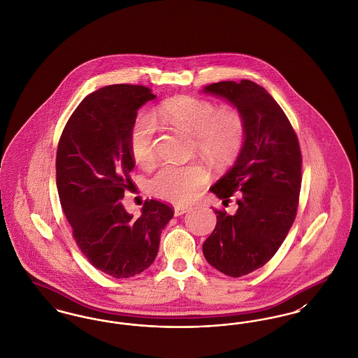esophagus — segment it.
Instances as JSON below:
<instances>
[{
    "label": "esophagus",
    "instance_id": "esophagus-1",
    "mask_svg": "<svg viewBox=\"0 0 358 358\" xmlns=\"http://www.w3.org/2000/svg\"><path fill=\"white\" fill-rule=\"evenodd\" d=\"M190 209H192V208L187 206V205H176V206H174V215H176V216H181V215L189 212Z\"/></svg>",
    "mask_w": 358,
    "mask_h": 358
}]
</instances>
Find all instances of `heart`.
<instances>
[{"label": "heart", "instance_id": "obj_1", "mask_svg": "<svg viewBox=\"0 0 358 358\" xmlns=\"http://www.w3.org/2000/svg\"><path fill=\"white\" fill-rule=\"evenodd\" d=\"M157 120L165 126L193 136L197 152L212 162H227L238 155L245 134V124L236 107L224 106L193 96H177L164 103ZM130 152L142 168L155 159V123L141 115L130 131ZM209 180L201 164L164 165L155 173L150 187L154 194L173 203H185Z\"/></svg>", "mask_w": 358, "mask_h": 358}]
</instances>
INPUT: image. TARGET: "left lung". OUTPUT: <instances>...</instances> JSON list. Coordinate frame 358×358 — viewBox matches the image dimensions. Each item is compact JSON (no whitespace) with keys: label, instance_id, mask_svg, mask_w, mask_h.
Instances as JSON below:
<instances>
[{"label":"left lung","instance_id":"left-lung-1","mask_svg":"<svg viewBox=\"0 0 358 358\" xmlns=\"http://www.w3.org/2000/svg\"><path fill=\"white\" fill-rule=\"evenodd\" d=\"M203 92L234 104L245 124L234 166L210 187L224 206L235 197L238 210L215 209L217 224L203 244L212 267L238 278L263 267L287 236L298 209L302 155L286 114L262 85L228 80Z\"/></svg>","mask_w":358,"mask_h":358}]
</instances>
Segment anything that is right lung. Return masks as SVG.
<instances>
[{
	"label": "right lung",
	"instance_id": "obj_1",
	"mask_svg": "<svg viewBox=\"0 0 358 358\" xmlns=\"http://www.w3.org/2000/svg\"><path fill=\"white\" fill-rule=\"evenodd\" d=\"M154 98L145 85L99 88L76 107L57 146L56 185L73 238L95 268L117 279L152 266L174 215L169 205L146 200L136 219L120 203L133 184L136 111Z\"/></svg>",
	"mask_w": 358,
	"mask_h": 358
}]
</instances>
